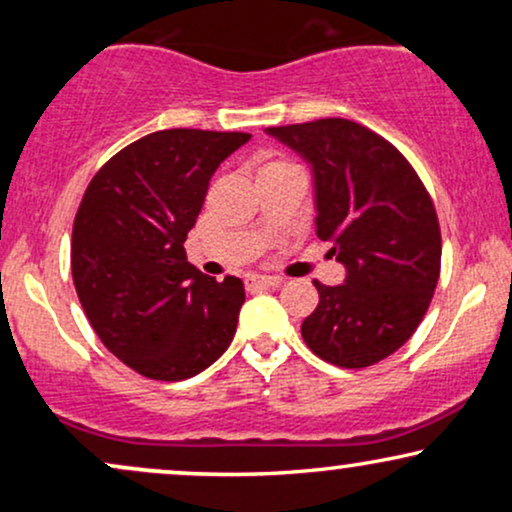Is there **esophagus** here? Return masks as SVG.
<instances>
[{
    "instance_id": "34e87169",
    "label": "esophagus",
    "mask_w": 512,
    "mask_h": 512,
    "mask_svg": "<svg viewBox=\"0 0 512 512\" xmlns=\"http://www.w3.org/2000/svg\"><path fill=\"white\" fill-rule=\"evenodd\" d=\"M245 284H248L250 291L274 289V286L281 284V279H279V276H267V274H250L248 279H245Z\"/></svg>"
}]
</instances>
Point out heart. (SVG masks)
Returning <instances> with one entry per match:
<instances>
[{
    "instance_id": "obj_1",
    "label": "heart",
    "mask_w": 512,
    "mask_h": 512,
    "mask_svg": "<svg viewBox=\"0 0 512 512\" xmlns=\"http://www.w3.org/2000/svg\"><path fill=\"white\" fill-rule=\"evenodd\" d=\"M274 166H296V163H291V161H284V158H279V161H269L267 166H264V168H274Z\"/></svg>"
}]
</instances>
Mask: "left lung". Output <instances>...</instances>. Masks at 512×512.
I'll return each instance as SVG.
<instances>
[{"label":"left lung","instance_id":"obj_1","mask_svg":"<svg viewBox=\"0 0 512 512\" xmlns=\"http://www.w3.org/2000/svg\"><path fill=\"white\" fill-rule=\"evenodd\" d=\"M313 166L317 238L346 267L339 286L313 281L320 303L303 342L339 368L383 361L416 332L440 276V226L411 163L373 129L344 117L269 127Z\"/></svg>","mask_w":512,"mask_h":512}]
</instances>
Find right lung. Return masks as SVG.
Here are the masks:
<instances>
[{"instance_id": "right-lung-1", "label": "right lung", "mask_w": 512, "mask_h": 512, "mask_svg": "<svg viewBox=\"0 0 512 512\" xmlns=\"http://www.w3.org/2000/svg\"><path fill=\"white\" fill-rule=\"evenodd\" d=\"M248 132L161 129L88 182L72 228V279L110 354L151 380L192 378L233 342L243 281L202 274L182 243L209 180Z\"/></svg>"}]
</instances>
